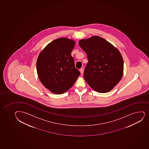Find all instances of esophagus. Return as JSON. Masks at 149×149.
I'll list each match as a JSON object with an SVG mask.
<instances>
[{"label":"esophagus","instance_id":"34e87169","mask_svg":"<svg viewBox=\"0 0 149 149\" xmlns=\"http://www.w3.org/2000/svg\"><path fill=\"white\" fill-rule=\"evenodd\" d=\"M80 72H81V74H83V73H84V69H83V68H81V69H80Z\"/></svg>","mask_w":149,"mask_h":149}]
</instances>
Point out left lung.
<instances>
[{"mask_svg": "<svg viewBox=\"0 0 149 149\" xmlns=\"http://www.w3.org/2000/svg\"><path fill=\"white\" fill-rule=\"evenodd\" d=\"M79 44L86 53L88 60L84 72L86 83L99 93L111 91L123 75L124 62L119 51L98 36L81 39Z\"/></svg>", "mask_w": 149, "mask_h": 149, "instance_id": "1", "label": "left lung"}]
</instances>
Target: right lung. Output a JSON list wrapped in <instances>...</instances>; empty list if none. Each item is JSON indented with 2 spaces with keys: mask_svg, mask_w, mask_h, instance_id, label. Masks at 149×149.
<instances>
[{
  "mask_svg": "<svg viewBox=\"0 0 149 149\" xmlns=\"http://www.w3.org/2000/svg\"><path fill=\"white\" fill-rule=\"evenodd\" d=\"M75 43L70 38H57L48 44L38 57L37 71L40 81L53 93L66 92L80 76L71 55Z\"/></svg>",
  "mask_w": 149,
  "mask_h": 149,
  "instance_id": "obj_1",
  "label": "right lung"
}]
</instances>
